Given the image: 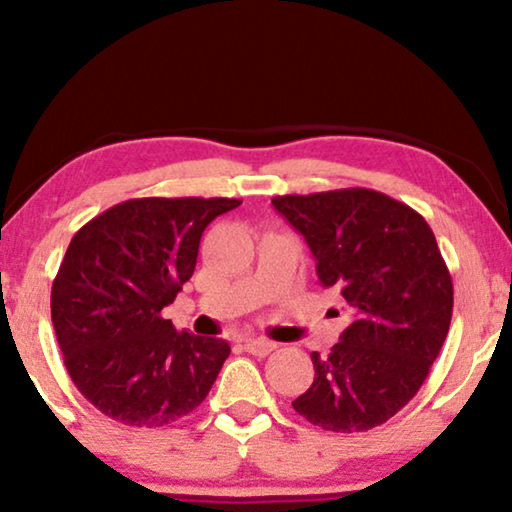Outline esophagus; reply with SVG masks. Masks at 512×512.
<instances>
[{
    "label": "esophagus",
    "instance_id": "34e87169",
    "mask_svg": "<svg viewBox=\"0 0 512 512\" xmlns=\"http://www.w3.org/2000/svg\"><path fill=\"white\" fill-rule=\"evenodd\" d=\"M244 349H247L249 354L268 356L272 349H275V342L263 340V338H247V340H244Z\"/></svg>",
    "mask_w": 512,
    "mask_h": 512
}]
</instances>
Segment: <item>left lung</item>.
Listing matches in <instances>:
<instances>
[{
  "label": "left lung",
  "mask_w": 512,
  "mask_h": 512,
  "mask_svg": "<svg viewBox=\"0 0 512 512\" xmlns=\"http://www.w3.org/2000/svg\"><path fill=\"white\" fill-rule=\"evenodd\" d=\"M305 237L317 277L340 289L354 321L331 354L312 352L314 382L293 401L335 433L375 429L422 387L452 321V277L422 214L370 188L277 195Z\"/></svg>",
  "instance_id": "obj_1"
}]
</instances>
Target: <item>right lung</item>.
<instances>
[{
  "label": "right lung",
  "instance_id": "right-lung-1",
  "mask_svg": "<svg viewBox=\"0 0 512 512\" xmlns=\"http://www.w3.org/2000/svg\"><path fill=\"white\" fill-rule=\"evenodd\" d=\"M233 198H137L88 221L51 291L67 373L88 403L125 426L158 429L205 401L230 345L177 331L163 307L195 270L200 237Z\"/></svg>",
  "mask_w": 512,
  "mask_h": 512
}]
</instances>
